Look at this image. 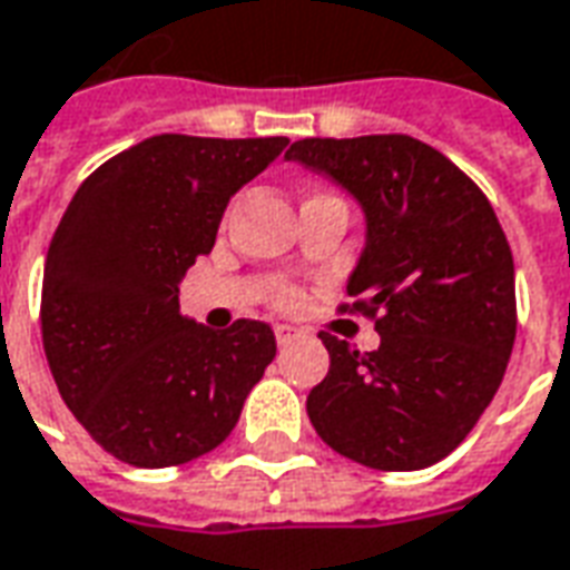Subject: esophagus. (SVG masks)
<instances>
[{
  "instance_id": "esophagus-1",
  "label": "esophagus",
  "mask_w": 570,
  "mask_h": 570,
  "mask_svg": "<svg viewBox=\"0 0 570 570\" xmlns=\"http://www.w3.org/2000/svg\"><path fill=\"white\" fill-rule=\"evenodd\" d=\"M274 336H277V345L284 348V345H289L293 340H298V330H296V326L277 324V326H274Z\"/></svg>"
}]
</instances>
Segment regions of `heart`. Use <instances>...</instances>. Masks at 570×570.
<instances>
[{
	"mask_svg": "<svg viewBox=\"0 0 570 570\" xmlns=\"http://www.w3.org/2000/svg\"><path fill=\"white\" fill-rule=\"evenodd\" d=\"M305 298H308V293H305L302 286L284 284V286H277V289H274L272 305L277 308V312L293 314V312H298L302 305H305Z\"/></svg>",
	"mask_w": 570,
	"mask_h": 570,
	"instance_id": "obj_1",
	"label": "heart"
}]
</instances>
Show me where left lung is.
<instances>
[{
  "instance_id": "obj_1",
  "label": "left lung",
  "mask_w": 570,
  "mask_h": 570,
  "mask_svg": "<svg viewBox=\"0 0 570 570\" xmlns=\"http://www.w3.org/2000/svg\"><path fill=\"white\" fill-rule=\"evenodd\" d=\"M286 160L330 175L367 213V246L340 312L376 324L380 348L321 333L330 370L308 392L326 444L380 472L444 460L497 395L515 342V265L491 200L410 135L302 138Z\"/></svg>"
}]
</instances>
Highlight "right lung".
Returning a JSON list of instances; mask_svg holds the SVG:
<instances>
[{
	"label": "right lung",
	"instance_id": "right-lung-1",
	"mask_svg": "<svg viewBox=\"0 0 570 570\" xmlns=\"http://www.w3.org/2000/svg\"><path fill=\"white\" fill-rule=\"evenodd\" d=\"M286 138L154 135L101 163L55 230L42 348L63 404L107 453L166 469L216 451L274 361L272 326L178 314V281L216 244L230 194Z\"/></svg>",
	"mask_w": 570,
	"mask_h": 570
}]
</instances>
